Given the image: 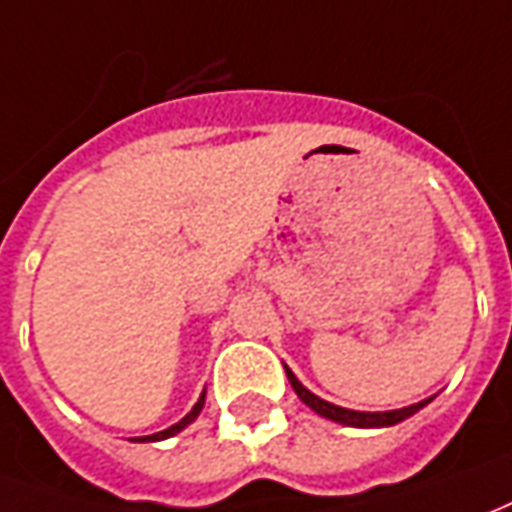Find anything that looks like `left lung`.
<instances>
[{"mask_svg":"<svg viewBox=\"0 0 512 512\" xmlns=\"http://www.w3.org/2000/svg\"><path fill=\"white\" fill-rule=\"evenodd\" d=\"M285 374H288V382L293 385V391L296 396L305 402L313 413H318L321 418H330L335 424H343V427H357V430H380V427H393V424H399V421H405L413 413H418L424 405H430V399H424V402H416V405L410 407H399V410H380V413H368V410H349V407L341 405H332L327 399H321L313 391H307L302 382L296 380V374H293L291 368L285 366Z\"/></svg>","mask_w":512,"mask_h":512,"instance_id":"1","label":"left lung"}]
</instances>
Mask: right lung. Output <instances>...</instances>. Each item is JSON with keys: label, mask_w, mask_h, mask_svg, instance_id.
<instances>
[{"label": "right lung", "mask_w": 512, "mask_h": 512, "mask_svg": "<svg viewBox=\"0 0 512 512\" xmlns=\"http://www.w3.org/2000/svg\"><path fill=\"white\" fill-rule=\"evenodd\" d=\"M202 407H205V393H202V396H199V402H196V405L191 407V413H188V416L180 418V421H177V424H171L169 430L155 432V435H146V438H141V443H149V441H166V438H174V435H177V432L185 430V427H188V424H194L196 416H199V413H202Z\"/></svg>", "instance_id": "1"}]
</instances>
